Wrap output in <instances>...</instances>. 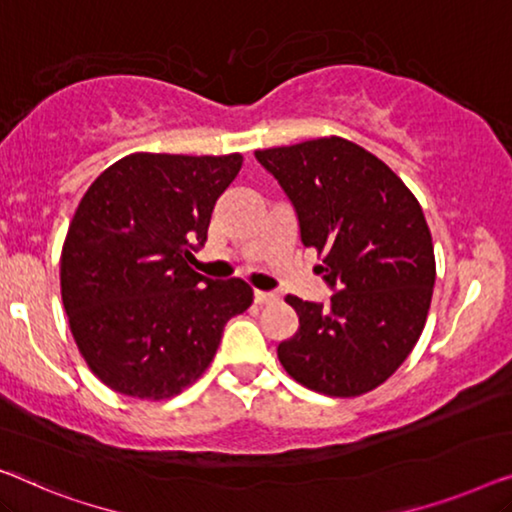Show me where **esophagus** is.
Listing matches in <instances>:
<instances>
[{"label":"esophagus","instance_id":"esophagus-1","mask_svg":"<svg viewBox=\"0 0 512 512\" xmlns=\"http://www.w3.org/2000/svg\"><path fill=\"white\" fill-rule=\"evenodd\" d=\"M278 297L273 292H262V290H255V304H271V301H276Z\"/></svg>","mask_w":512,"mask_h":512}]
</instances>
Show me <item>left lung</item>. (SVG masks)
I'll use <instances>...</instances> for the list:
<instances>
[{"label":"left lung","instance_id":"left-lung-1","mask_svg":"<svg viewBox=\"0 0 512 512\" xmlns=\"http://www.w3.org/2000/svg\"><path fill=\"white\" fill-rule=\"evenodd\" d=\"M292 199L301 241L318 250L327 306L285 297L299 329L278 345L283 369L327 397L376 390L415 348L436 280L420 201L383 160L343 136L255 150Z\"/></svg>","mask_w":512,"mask_h":512}]
</instances>
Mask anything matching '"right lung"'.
I'll return each mask as SVG.
<instances>
[{
    "label": "right lung",
    "mask_w": 512,
    "mask_h": 512,
    "mask_svg": "<svg viewBox=\"0 0 512 512\" xmlns=\"http://www.w3.org/2000/svg\"><path fill=\"white\" fill-rule=\"evenodd\" d=\"M241 164V153H132L83 194L62 246V304L85 364L113 392L181 394L211 366L227 320L253 304L246 280L190 266Z\"/></svg>",
    "instance_id": "add662e5"
}]
</instances>
